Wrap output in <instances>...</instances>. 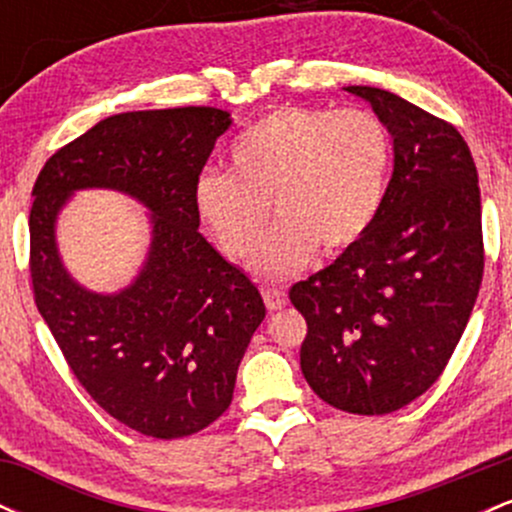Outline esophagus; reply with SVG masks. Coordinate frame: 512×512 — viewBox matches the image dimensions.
<instances>
[{"label": "esophagus", "mask_w": 512, "mask_h": 512, "mask_svg": "<svg viewBox=\"0 0 512 512\" xmlns=\"http://www.w3.org/2000/svg\"><path fill=\"white\" fill-rule=\"evenodd\" d=\"M262 298H264V305H267L269 313H276V310H281L286 305L284 289H264Z\"/></svg>", "instance_id": "esophagus-1"}]
</instances>
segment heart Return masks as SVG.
<instances>
[{"label": "heart", "mask_w": 512, "mask_h": 512, "mask_svg": "<svg viewBox=\"0 0 512 512\" xmlns=\"http://www.w3.org/2000/svg\"><path fill=\"white\" fill-rule=\"evenodd\" d=\"M231 173L204 170L195 182L197 216L231 260L252 262L264 281L308 267L317 245L342 252L373 228L392 168L390 129L370 110L284 105L250 125L228 151Z\"/></svg>", "instance_id": "b5f03b06"}]
</instances>
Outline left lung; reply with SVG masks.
I'll list each match as a JSON object with an SVG mask.
<instances>
[{
  "label": "left lung",
  "mask_w": 512,
  "mask_h": 512,
  "mask_svg": "<svg viewBox=\"0 0 512 512\" xmlns=\"http://www.w3.org/2000/svg\"><path fill=\"white\" fill-rule=\"evenodd\" d=\"M346 91L390 129L395 168L373 228L289 298L315 395L378 416L424 395L467 327L484 274L479 175L450 122L383 88Z\"/></svg>",
  "instance_id": "obj_1"
}]
</instances>
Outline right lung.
<instances>
[{
    "mask_svg": "<svg viewBox=\"0 0 512 512\" xmlns=\"http://www.w3.org/2000/svg\"><path fill=\"white\" fill-rule=\"evenodd\" d=\"M228 127L231 115L209 105L105 117L52 154L33 185L35 305L88 395L151 438L192 436L219 419L264 320L248 274L197 231L192 192ZM91 186L125 191L152 211L143 272L117 294L76 285L56 250V216Z\"/></svg>",
    "mask_w": 512,
    "mask_h": 512,
    "instance_id": "right-lung-1",
    "label": "right lung"
}]
</instances>
